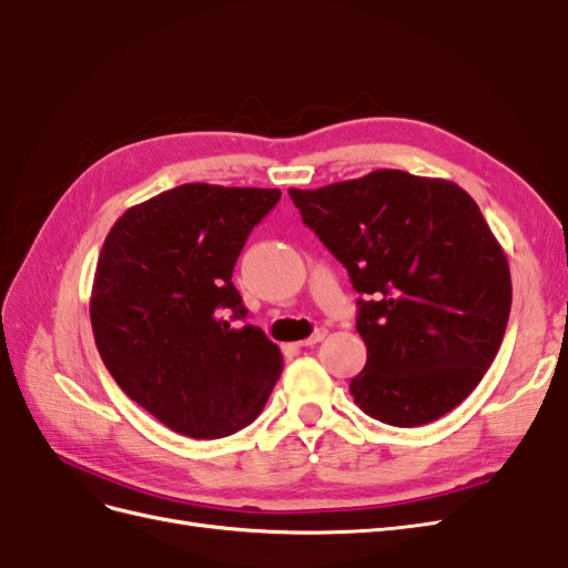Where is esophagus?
I'll list each match as a JSON object with an SVG mask.
<instances>
[{"label":"esophagus","mask_w":568,"mask_h":568,"mask_svg":"<svg viewBox=\"0 0 568 568\" xmlns=\"http://www.w3.org/2000/svg\"><path fill=\"white\" fill-rule=\"evenodd\" d=\"M324 336H326V329H324V326H317L313 336H307L305 341H301V346H317L320 341H324Z\"/></svg>","instance_id":"34e87169"}]
</instances>
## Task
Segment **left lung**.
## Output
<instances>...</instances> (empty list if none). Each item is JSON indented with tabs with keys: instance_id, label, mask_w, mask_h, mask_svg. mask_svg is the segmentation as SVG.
<instances>
[{
	"instance_id": "8db88e82",
	"label": "left lung",
	"mask_w": 568,
	"mask_h": 568,
	"mask_svg": "<svg viewBox=\"0 0 568 568\" xmlns=\"http://www.w3.org/2000/svg\"><path fill=\"white\" fill-rule=\"evenodd\" d=\"M288 196L363 294L367 365L351 379L353 400L400 428L448 415L484 379L511 307L507 255L476 201L405 170Z\"/></svg>"
}]
</instances>
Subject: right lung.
I'll return each instance as SVG.
<instances>
[{"label": "right lung", "mask_w": 568, "mask_h": 568, "mask_svg": "<svg viewBox=\"0 0 568 568\" xmlns=\"http://www.w3.org/2000/svg\"><path fill=\"white\" fill-rule=\"evenodd\" d=\"M280 189L182 184L115 220L94 272L97 351L125 395L189 438L261 415L282 351L253 324L232 272Z\"/></svg>", "instance_id": "1"}]
</instances>
